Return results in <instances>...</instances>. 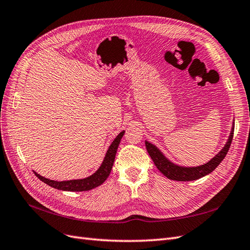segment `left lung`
I'll use <instances>...</instances> for the list:
<instances>
[{"label": "left lung", "mask_w": 250, "mask_h": 250, "mask_svg": "<svg viewBox=\"0 0 250 250\" xmlns=\"http://www.w3.org/2000/svg\"><path fill=\"white\" fill-rule=\"evenodd\" d=\"M233 129H234V125H232V129H231L228 143H226V145L223 147V149L220 151V152H219L213 160H210L208 163L204 164L202 166H199V167H192V168L179 167V166L174 165L173 163L168 161L161 151L151 143L146 141L145 145L150 157L152 158L154 165L156 166V168L160 170L166 177L172 180H176V181L196 180L208 175V174H209L210 172H213L218 167L219 164L224 160V157L229 152L230 144L232 141Z\"/></svg>", "instance_id": "obj_1"}]
</instances>
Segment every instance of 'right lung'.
I'll use <instances>...</instances> for the list:
<instances>
[{
	"mask_svg": "<svg viewBox=\"0 0 250 250\" xmlns=\"http://www.w3.org/2000/svg\"><path fill=\"white\" fill-rule=\"evenodd\" d=\"M124 132L125 131L120 132L118 134V137L113 140V142L111 143V145L107 150L106 155L104 157V161L101 165V167L89 177L83 178V179L66 180V181H55V180H50L48 178H44L41 176L40 174H37L36 172H34V174L36 175V177H39L42 181H43L44 184H47L48 186L54 188H57V190L71 191V192H82V191L92 190V188L102 185L108 177L112 168L113 162H115L117 149L119 147L121 139L123 138Z\"/></svg>",
	"mask_w": 250,
	"mask_h": 250,
	"instance_id": "1",
	"label": "right lung"
}]
</instances>
